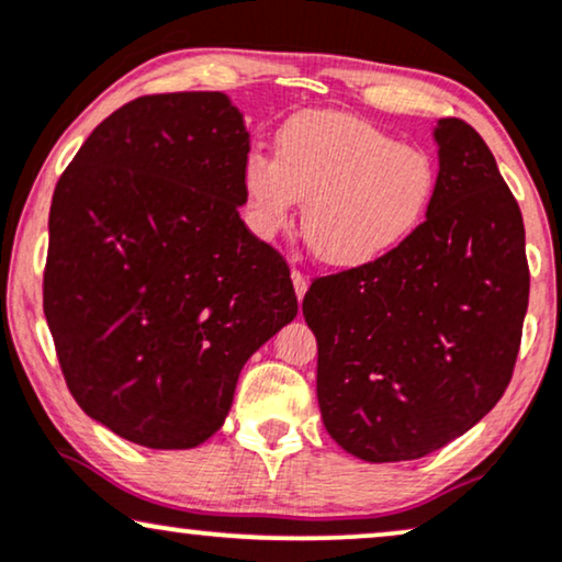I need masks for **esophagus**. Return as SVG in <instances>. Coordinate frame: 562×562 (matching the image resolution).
<instances>
[{
  "label": "esophagus",
  "instance_id": "34e87169",
  "mask_svg": "<svg viewBox=\"0 0 562 562\" xmlns=\"http://www.w3.org/2000/svg\"><path fill=\"white\" fill-rule=\"evenodd\" d=\"M293 288H295V295H297V301H303V295H305V290H308V277H305L301 269H293Z\"/></svg>",
  "mask_w": 562,
  "mask_h": 562
}]
</instances>
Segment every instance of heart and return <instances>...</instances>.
<instances>
[{
    "instance_id": "b5f03b06",
    "label": "heart",
    "mask_w": 562,
    "mask_h": 562,
    "mask_svg": "<svg viewBox=\"0 0 562 562\" xmlns=\"http://www.w3.org/2000/svg\"><path fill=\"white\" fill-rule=\"evenodd\" d=\"M244 215L259 238L285 234L305 200L301 231L318 261L368 269L398 254L429 218L439 171L368 120L331 110L297 112L274 136V159L249 151Z\"/></svg>"
}]
</instances>
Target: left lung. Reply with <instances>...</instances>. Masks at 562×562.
Listing matches in <instances>:
<instances>
[{
    "instance_id": "1",
    "label": "left lung",
    "mask_w": 562,
    "mask_h": 562,
    "mask_svg": "<svg viewBox=\"0 0 562 562\" xmlns=\"http://www.w3.org/2000/svg\"><path fill=\"white\" fill-rule=\"evenodd\" d=\"M439 187L391 259L316 277L303 316L318 341L326 431L364 462L418 460L504 395L529 303L525 221L491 148L460 117L434 128Z\"/></svg>"
}]
</instances>
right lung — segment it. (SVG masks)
<instances>
[{
  "mask_svg": "<svg viewBox=\"0 0 562 562\" xmlns=\"http://www.w3.org/2000/svg\"><path fill=\"white\" fill-rule=\"evenodd\" d=\"M246 154L223 92L148 94L58 179L43 311L74 401L128 442L203 445L246 359L297 316L288 261L238 215Z\"/></svg>",
  "mask_w": 562,
  "mask_h": 562,
  "instance_id": "right-lung-1",
  "label": "right lung"
}]
</instances>
